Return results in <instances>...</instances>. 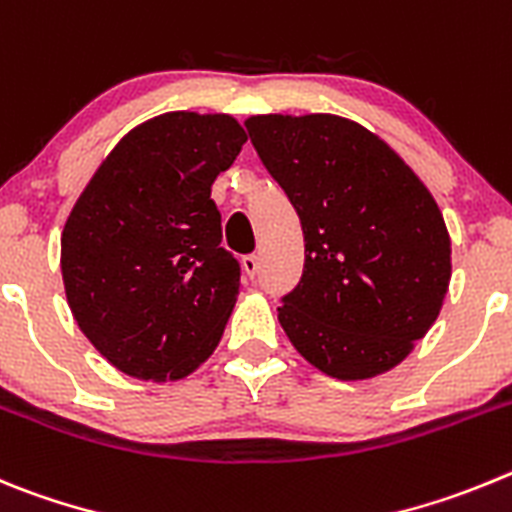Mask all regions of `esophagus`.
I'll return each instance as SVG.
<instances>
[{
  "label": "esophagus",
  "mask_w": 512,
  "mask_h": 512,
  "mask_svg": "<svg viewBox=\"0 0 512 512\" xmlns=\"http://www.w3.org/2000/svg\"><path fill=\"white\" fill-rule=\"evenodd\" d=\"M242 273H245L247 278H255V275L260 273V257L257 255L242 257Z\"/></svg>",
  "instance_id": "1"
}]
</instances>
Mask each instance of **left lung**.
Returning a JSON list of instances; mask_svg holds the SVG:
<instances>
[{
	"instance_id": "obj_1",
	"label": "left lung",
	"mask_w": 512,
	"mask_h": 512,
	"mask_svg": "<svg viewBox=\"0 0 512 512\" xmlns=\"http://www.w3.org/2000/svg\"><path fill=\"white\" fill-rule=\"evenodd\" d=\"M257 155L298 211L303 275L278 321L336 380L400 365L439 319L451 239L439 204L385 140L336 114H257Z\"/></svg>"
}]
</instances>
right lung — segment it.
<instances>
[{
	"mask_svg": "<svg viewBox=\"0 0 512 512\" xmlns=\"http://www.w3.org/2000/svg\"><path fill=\"white\" fill-rule=\"evenodd\" d=\"M247 142L229 114L165 112L101 160L61 234L78 329L137 380L176 382L214 354L239 296L211 183Z\"/></svg>",
	"mask_w": 512,
	"mask_h": 512,
	"instance_id": "1",
	"label": "right lung"
}]
</instances>
